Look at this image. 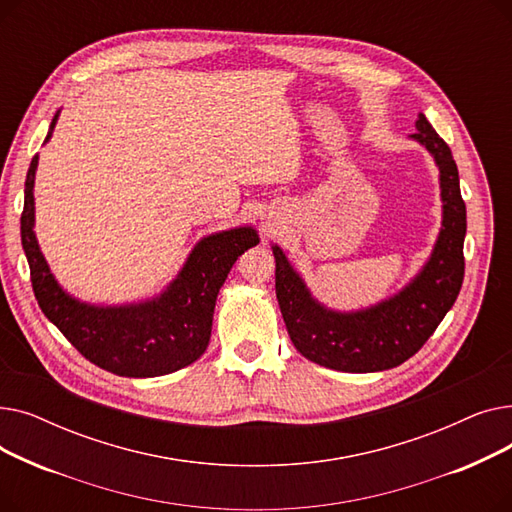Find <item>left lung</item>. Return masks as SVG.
Segmentation results:
<instances>
[{"mask_svg":"<svg viewBox=\"0 0 512 512\" xmlns=\"http://www.w3.org/2000/svg\"><path fill=\"white\" fill-rule=\"evenodd\" d=\"M411 139L434 157L442 199V226L421 270L390 297L369 307L340 311L321 303L294 270L286 253L272 245L276 257V297L288 336L297 351L328 369L371 373L398 367L411 359L436 332L452 309L465 276L463 242L467 209L461 197L459 170L450 147L423 114Z\"/></svg>","mask_w":512,"mask_h":512,"instance_id":"obj_1","label":"left lung"}]
</instances>
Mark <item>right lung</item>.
Listing matches in <instances>:
<instances>
[{"mask_svg":"<svg viewBox=\"0 0 512 512\" xmlns=\"http://www.w3.org/2000/svg\"><path fill=\"white\" fill-rule=\"evenodd\" d=\"M60 112L51 120L45 143L51 139ZM37 166L39 155L33 157L24 182L20 236L35 297L45 317L85 359L122 378H157L195 363L209 344L220 288L234 261L259 242L257 230L236 226L203 236L176 278L149 299L122 305L80 301L51 274L39 247L33 193Z\"/></svg>","mask_w":512,"mask_h":512,"instance_id":"right-lung-1","label":"right lung"}]
</instances>
